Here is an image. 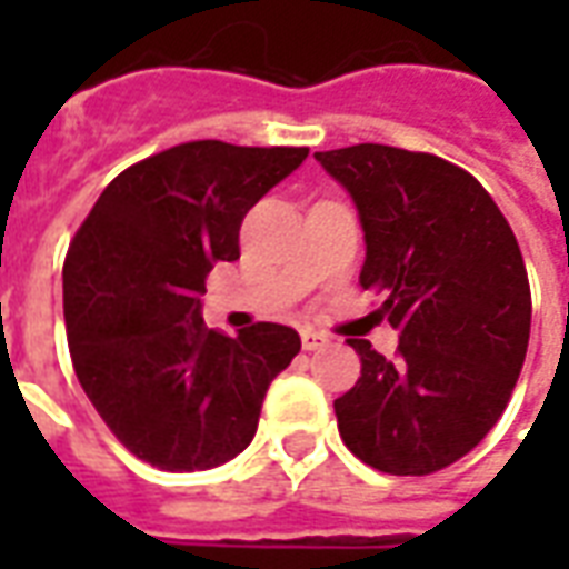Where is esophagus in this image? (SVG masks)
<instances>
[{
	"mask_svg": "<svg viewBox=\"0 0 569 569\" xmlns=\"http://www.w3.org/2000/svg\"><path fill=\"white\" fill-rule=\"evenodd\" d=\"M329 345V338H326V335L322 332H317V329H301V347H305V350H320V347H326Z\"/></svg>",
	"mask_w": 569,
	"mask_h": 569,
	"instance_id": "esophagus-1",
	"label": "esophagus"
}]
</instances>
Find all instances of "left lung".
<instances>
[{
    "mask_svg": "<svg viewBox=\"0 0 569 569\" xmlns=\"http://www.w3.org/2000/svg\"><path fill=\"white\" fill-rule=\"evenodd\" d=\"M357 207L362 289L383 296L399 357L350 347L362 378L335 399L338 432L390 476L451 466L500 420L530 338L525 259L476 176L423 151L359 142L317 151Z\"/></svg>",
    "mask_w": 569,
    "mask_h": 569,
    "instance_id": "8db88e82",
    "label": "left lung"
}]
</instances>
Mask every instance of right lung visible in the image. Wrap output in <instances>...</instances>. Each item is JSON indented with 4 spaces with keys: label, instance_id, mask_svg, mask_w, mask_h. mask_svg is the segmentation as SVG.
Instances as JSON below:
<instances>
[{
    "label": "right lung",
    "instance_id": "right-lung-1",
    "mask_svg": "<svg viewBox=\"0 0 569 569\" xmlns=\"http://www.w3.org/2000/svg\"><path fill=\"white\" fill-rule=\"evenodd\" d=\"M308 149L182 142L118 173L63 264L72 366L118 441L167 472L228 463L259 429L296 329L212 332L200 317L216 261L240 259V222Z\"/></svg>",
    "mask_w": 569,
    "mask_h": 569
}]
</instances>
